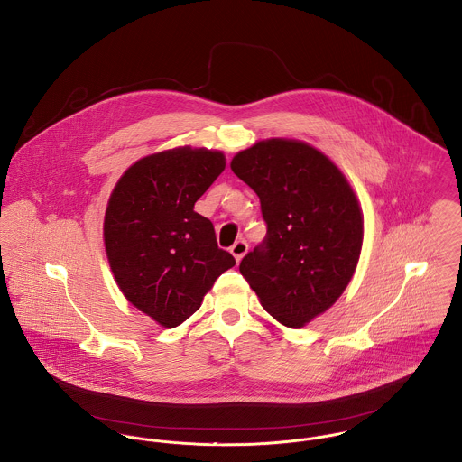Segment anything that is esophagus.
I'll return each instance as SVG.
<instances>
[{"instance_id": "esophagus-1", "label": "esophagus", "mask_w": 462, "mask_h": 462, "mask_svg": "<svg viewBox=\"0 0 462 462\" xmlns=\"http://www.w3.org/2000/svg\"><path fill=\"white\" fill-rule=\"evenodd\" d=\"M246 251H248V243H246L245 239H239V241H236V243L230 246V253L236 256L237 262L246 254Z\"/></svg>"}]
</instances>
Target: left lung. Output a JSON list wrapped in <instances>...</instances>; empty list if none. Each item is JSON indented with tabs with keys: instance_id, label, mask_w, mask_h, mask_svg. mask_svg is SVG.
<instances>
[{
	"instance_id": "8db88e82",
	"label": "left lung",
	"mask_w": 462,
	"mask_h": 462,
	"mask_svg": "<svg viewBox=\"0 0 462 462\" xmlns=\"http://www.w3.org/2000/svg\"><path fill=\"white\" fill-rule=\"evenodd\" d=\"M230 167L258 195L267 225L239 271L269 315L299 328L354 276L364 236L356 193L325 154L297 141L254 143Z\"/></svg>"
}]
</instances>
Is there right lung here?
Segmentation results:
<instances>
[{"label": "right lung", "mask_w": 462, "mask_h": 462, "mask_svg": "<svg viewBox=\"0 0 462 462\" xmlns=\"http://www.w3.org/2000/svg\"><path fill=\"white\" fill-rule=\"evenodd\" d=\"M225 171L208 149H172L139 160L116 184L104 225L106 256L125 297L163 327L202 304L236 258L217 248L211 219L195 202Z\"/></svg>", "instance_id": "right-lung-1"}]
</instances>
